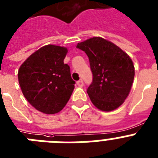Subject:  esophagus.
<instances>
[{"instance_id":"esophagus-1","label":"esophagus","mask_w":158,"mask_h":158,"mask_svg":"<svg viewBox=\"0 0 158 158\" xmlns=\"http://www.w3.org/2000/svg\"><path fill=\"white\" fill-rule=\"evenodd\" d=\"M77 85L79 86V87H83V79H80L79 81H77Z\"/></svg>"}]
</instances>
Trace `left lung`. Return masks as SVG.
I'll return each mask as SVG.
<instances>
[{"mask_svg":"<svg viewBox=\"0 0 158 158\" xmlns=\"http://www.w3.org/2000/svg\"><path fill=\"white\" fill-rule=\"evenodd\" d=\"M77 48L89 59L92 83L87 92L92 104L104 112L119 108L129 94L134 79L130 57L112 42L99 37L78 43Z\"/></svg>","mask_w":158,"mask_h":158,"instance_id":"obj_1","label":"left lung"}]
</instances>
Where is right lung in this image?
<instances>
[{"mask_svg": "<svg viewBox=\"0 0 158 158\" xmlns=\"http://www.w3.org/2000/svg\"><path fill=\"white\" fill-rule=\"evenodd\" d=\"M67 49L47 45L32 54L20 67L18 81L24 96L46 114L60 112L75 88L71 69L63 63Z\"/></svg>", "mask_w": 158, "mask_h": 158, "instance_id": "obj_1", "label": "right lung"}]
</instances>
